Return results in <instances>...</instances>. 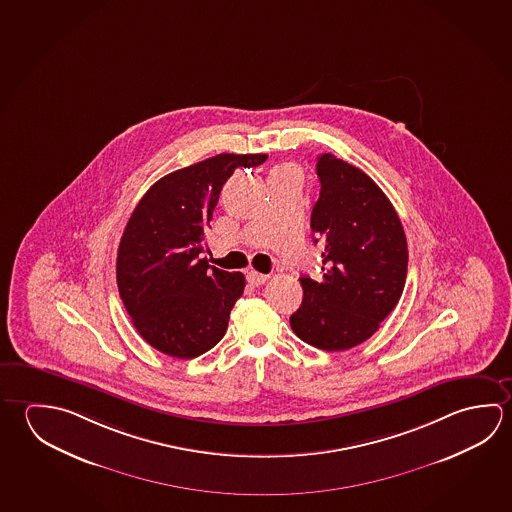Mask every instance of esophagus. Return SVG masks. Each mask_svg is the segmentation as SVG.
<instances>
[{"label":"esophagus","instance_id":"34e87169","mask_svg":"<svg viewBox=\"0 0 512 512\" xmlns=\"http://www.w3.org/2000/svg\"><path fill=\"white\" fill-rule=\"evenodd\" d=\"M268 278L269 275H264V273H259V271H250V273H248V282H250L252 286H262Z\"/></svg>","mask_w":512,"mask_h":512}]
</instances>
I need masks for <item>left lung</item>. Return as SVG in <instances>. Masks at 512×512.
<instances>
[{
    "label": "left lung",
    "mask_w": 512,
    "mask_h": 512,
    "mask_svg": "<svg viewBox=\"0 0 512 512\" xmlns=\"http://www.w3.org/2000/svg\"><path fill=\"white\" fill-rule=\"evenodd\" d=\"M320 198L311 214L322 244L320 280L300 277L304 300L291 329L316 349L347 350L368 340L403 295L408 246L401 219L365 172L318 156Z\"/></svg>",
    "instance_id": "obj_1"
}]
</instances>
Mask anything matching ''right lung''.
I'll list each match as a JSON object with an SVG mask.
<instances>
[{"instance_id":"right-lung-1","label":"right lung","mask_w":512,"mask_h":512,"mask_svg":"<svg viewBox=\"0 0 512 512\" xmlns=\"http://www.w3.org/2000/svg\"><path fill=\"white\" fill-rule=\"evenodd\" d=\"M268 154H217L156 181L136 205L120 239L118 293L138 334L172 358H198L221 341L243 295V273L210 266L205 230L237 167Z\"/></svg>"}]
</instances>
